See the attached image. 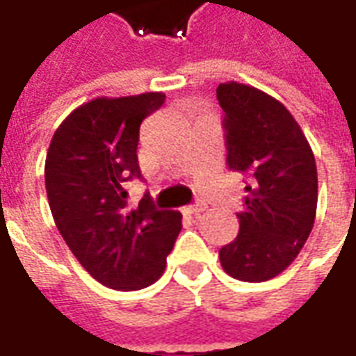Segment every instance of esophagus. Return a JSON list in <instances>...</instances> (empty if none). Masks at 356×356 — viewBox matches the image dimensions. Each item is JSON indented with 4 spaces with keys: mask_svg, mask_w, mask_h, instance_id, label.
<instances>
[{
    "mask_svg": "<svg viewBox=\"0 0 356 356\" xmlns=\"http://www.w3.org/2000/svg\"><path fill=\"white\" fill-rule=\"evenodd\" d=\"M204 209H206V206H204V204H193V206H186L183 211H185V213H188V216H200Z\"/></svg>",
    "mask_w": 356,
    "mask_h": 356,
    "instance_id": "esophagus-1",
    "label": "esophagus"
}]
</instances>
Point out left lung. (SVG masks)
<instances>
[{
	"label": "left lung",
	"mask_w": 356,
	"mask_h": 356,
	"mask_svg": "<svg viewBox=\"0 0 356 356\" xmlns=\"http://www.w3.org/2000/svg\"><path fill=\"white\" fill-rule=\"evenodd\" d=\"M229 170L246 175L238 236L219 250L227 275L263 282L280 275L313 231L314 154L282 102L236 81L219 83Z\"/></svg>",
	"instance_id": "1"
}]
</instances>
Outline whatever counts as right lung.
Segmentation results:
<instances>
[{"mask_svg": "<svg viewBox=\"0 0 356 356\" xmlns=\"http://www.w3.org/2000/svg\"><path fill=\"white\" fill-rule=\"evenodd\" d=\"M163 93L99 97L68 114L51 139L45 188L58 232L81 267L108 288L133 291L162 276L181 232V213L145 194L129 208L125 185L143 179L137 145L143 120Z\"/></svg>", "mask_w": 356, "mask_h": 356, "instance_id": "1", "label": "right lung"}]
</instances>
